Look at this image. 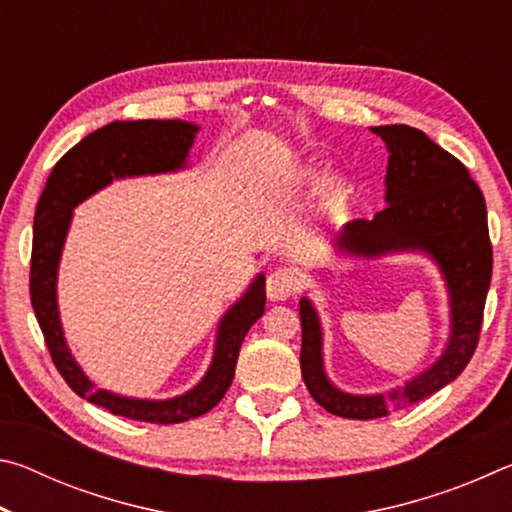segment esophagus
<instances>
[{"instance_id": "esophagus-1", "label": "esophagus", "mask_w": 512, "mask_h": 512, "mask_svg": "<svg viewBox=\"0 0 512 512\" xmlns=\"http://www.w3.org/2000/svg\"><path fill=\"white\" fill-rule=\"evenodd\" d=\"M298 289V275L291 268H277L266 280V296L268 300L280 302L291 298Z\"/></svg>"}]
</instances>
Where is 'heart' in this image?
Wrapping results in <instances>:
<instances>
[{
	"mask_svg": "<svg viewBox=\"0 0 512 512\" xmlns=\"http://www.w3.org/2000/svg\"><path fill=\"white\" fill-rule=\"evenodd\" d=\"M316 180H318V171H316L314 167L302 169V173H300V183L314 185ZM348 198H350V185L345 183L343 178L334 176V178L327 180L325 189H323V205H325L327 212L341 210V207H345V203H348Z\"/></svg>",
	"mask_w": 512,
	"mask_h": 512,
	"instance_id": "1",
	"label": "heart"
}]
</instances>
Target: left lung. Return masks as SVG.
<instances>
[{
    "instance_id": "8db88e82",
    "label": "left lung",
    "mask_w": 512,
    "mask_h": 512,
    "mask_svg": "<svg viewBox=\"0 0 512 512\" xmlns=\"http://www.w3.org/2000/svg\"><path fill=\"white\" fill-rule=\"evenodd\" d=\"M388 151V203L370 221H352L334 237L341 257L379 259L422 253L436 264L447 289L449 336L440 357L420 375L386 393H348L327 377L323 325L307 296L300 298V370L311 397L325 411L348 420H375L427 400L461 375L479 343L485 296L492 277L488 212L479 185L452 153L418 128L375 126Z\"/></svg>"
}]
</instances>
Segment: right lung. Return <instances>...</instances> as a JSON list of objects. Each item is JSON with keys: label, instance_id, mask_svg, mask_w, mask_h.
I'll use <instances>...</instances> for the list:
<instances>
[{"label": "right lung", "instance_id": "add662e5", "mask_svg": "<svg viewBox=\"0 0 512 512\" xmlns=\"http://www.w3.org/2000/svg\"><path fill=\"white\" fill-rule=\"evenodd\" d=\"M201 126L180 119L112 121L69 149L51 171L33 219L31 305L45 334L51 359L72 391L112 415L153 424L198 418L221 402L235 377L241 343L266 307V277L257 273L216 327L210 368L187 393L167 400H140L99 388L85 375L69 350L58 311V266L63 257L74 207L108 187L112 180L158 176L187 169Z\"/></svg>", "mask_w": 512, "mask_h": 512}]
</instances>
